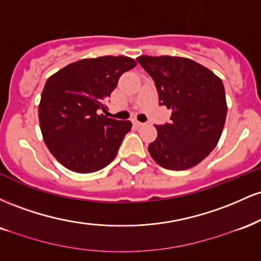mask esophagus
<instances>
[{
	"label": "esophagus",
	"mask_w": 261,
	"mask_h": 261,
	"mask_svg": "<svg viewBox=\"0 0 261 261\" xmlns=\"http://www.w3.org/2000/svg\"><path fill=\"white\" fill-rule=\"evenodd\" d=\"M133 124L135 125V126H137V127H140V126H143V122H141V121H139V120H136V119H134L133 120Z\"/></svg>",
	"instance_id": "34e87169"
}]
</instances>
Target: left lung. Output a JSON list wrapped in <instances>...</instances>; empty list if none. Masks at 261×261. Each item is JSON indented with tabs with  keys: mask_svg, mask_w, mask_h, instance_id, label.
Listing matches in <instances>:
<instances>
[{
	"mask_svg": "<svg viewBox=\"0 0 261 261\" xmlns=\"http://www.w3.org/2000/svg\"><path fill=\"white\" fill-rule=\"evenodd\" d=\"M137 62L154 81L160 106L172 110L170 121L155 125L148 152L166 169L199 164L216 147L227 115L222 81L205 66L175 56H140Z\"/></svg>",
	"mask_w": 261,
	"mask_h": 261,
	"instance_id": "8db88e82",
	"label": "left lung"
}]
</instances>
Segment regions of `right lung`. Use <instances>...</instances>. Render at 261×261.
<instances>
[{"mask_svg": "<svg viewBox=\"0 0 261 261\" xmlns=\"http://www.w3.org/2000/svg\"><path fill=\"white\" fill-rule=\"evenodd\" d=\"M136 66L127 56L83 59L45 83L39 122L45 145L62 166L76 173L103 169L118 154L131 121L100 114L120 76Z\"/></svg>", "mask_w": 261, "mask_h": 261, "instance_id": "add662e5", "label": "right lung"}]
</instances>
